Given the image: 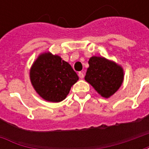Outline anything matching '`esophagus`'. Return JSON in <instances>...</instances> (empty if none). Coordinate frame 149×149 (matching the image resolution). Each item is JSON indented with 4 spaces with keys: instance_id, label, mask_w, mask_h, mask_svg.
Listing matches in <instances>:
<instances>
[{
    "instance_id": "esophagus-1",
    "label": "esophagus",
    "mask_w": 149,
    "mask_h": 149,
    "mask_svg": "<svg viewBox=\"0 0 149 149\" xmlns=\"http://www.w3.org/2000/svg\"><path fill=\"white\" fill-rule=\"evenodd\" d=\"M78 76H79V77L81 78V79H83V78H84V73L81 72H80L78 73Z\"/></svg>"
}]
</instances>
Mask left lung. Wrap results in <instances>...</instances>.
Instances as JSON below:
<instances>
[{"instance_id": "obj_1", "label": "left lung", "mask_w": 149, "mask_h": 149, "mask_svg": "<svg viewBox=\"0 0 149 149\" xmlns=\"http://www.w3.org/2000/svg\"><path fill=\"white\" fill-rule=\"evenodd\" d=\"M84 80L104 98H109L121 86L125 72L121 65L104 56H93L88 61Z\"/></svg>"}]
</instances>
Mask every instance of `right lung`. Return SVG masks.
<instances>
[{"label":"right lung","mask_w":149,"mask_h":149,"mask_svg":"<svg viewBox=\"0 0 149 149\" xmlns=\"http://www.w3.org/2000/svg\"><path fill=\"white\" fill-rule=\"evenodd\" d=\"M31 84L46 101L57 103L65 100L71 87L79 80L68 62L52 52L40 53L29 70Z\"/></svg>","instance_id":"1"}]
</instances>
